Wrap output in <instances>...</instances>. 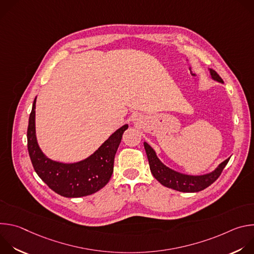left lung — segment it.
Returning <instances> with one entry per match:
<instances>
[{"label": "left lung", "mask_w": 254, "mask_h": 254, "mask_svg": "<svg viewBox=\"0 0 254 254\" xmlns=\"http://www.w3.org/2000/svg\"><path fill=\"white\" fill-rule=\"evenodd\" d=\"M210 75L212 79L215 81H218L223 83L222 78L217 74V72L213 69H209ZM144 150H146L150 169L153 174V176L159 181V182L168 188L177 190L179 192H186V193H194L199 192L207 187H209L211 184H213L215 181L219 178L221 175L223 169L229 162L228 158L224 162H222L218 167H217L214 171L211 173L205 174V175H199V176H193V175H186L179 173L177 171H174L164 165L160 159L158 158L156 152L154 149L150 146L148 142H143Z\"/></svg>", "instance_id": "left-lung-1"}]
</instances>
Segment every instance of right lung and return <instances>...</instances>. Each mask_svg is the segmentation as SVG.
<instances>
[{
    "label": "right lung",
    "instance_id": "1",
    "mask_svg": "<svg viewBox=\"0 0 254 254\" xmlns=\"http://www.w3.org/2000/svg\"><path fill=\"white\" fill-rule=\"evenodd\" d=\"M36 97L33 102L27 130L28 152L35 172L55 193L78 198L91 195L103 188L114 172L115 156L127 125L117 129L88 158L76 163H61L46 157L41 151L35 127Z\"/></svg>",
    "mask_w": 254,
    "mask_h": 254
}]
</instances>
